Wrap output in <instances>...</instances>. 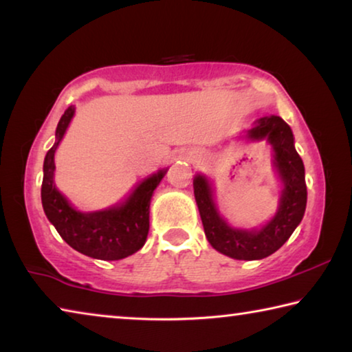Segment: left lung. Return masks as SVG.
<instances>
[{"mask_svg": "<svg viewBox=\"0 0 352 352\" xmlns=\"http://www.w3.org/2000/svg\"><path fill=\"white\" fill-rule=\"evenodd\" d=\"M250 140H267L273 147V164L283 194L279 208L269 223L261 230H237L219 216L212 200V189L204 175L194 178V195L204 223L206 239L212 248L233 259H264L281 248L300 225L306 211L307 188L305 164L294 146V133L279 116H265L248 130Z\"/></svg>", "mask_w": 352, "mask_h": 352, "instance_id": "1", "label": "left lung"}]
</instances>
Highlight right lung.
Listing matches in <instances>:
<instances>
[{"instance_id":"right-lung-1","label":"right lung","mask_w":352,"mask_h":352,"mask_svg":"<svg viewBox=\"0 0 352 352\" xmlns=\"http://www.w3.org/2000/svg\"><path fill=\"white\" fill-rule=\"evenodd\" d=\"M73 116L74 107H68L57 124L54 146L45 157L41 183L45 214L62 239L79 253L102 261L124 259L144 245L148 233L151 199L166 170H158L157 174L144 178L119 206L94 212L74 210L54 184V153Z\"/></svg>"}]
</instances>
